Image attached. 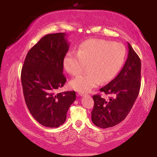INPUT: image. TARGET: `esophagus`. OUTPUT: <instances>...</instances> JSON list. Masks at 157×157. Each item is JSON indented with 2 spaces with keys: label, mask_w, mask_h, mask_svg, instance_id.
I'll return each mask as SVG.
<instances>
[{
  "label": "esophagus",
  "mask_w": 157,
  "mask_h": 157,
  "mask_svg": "<svg viewBox=\"0 0 157 157\" xmlns=\"http://www.w3.org/2000/svg\"><path fill=\"white\" fill-rule=\"evenodd\" d=\"M78 94L80 95V96H84V95H86V94H84V93H83V92H79Z\"/></svg>",
  "instance_id": "34e87169"
}]
</instances>
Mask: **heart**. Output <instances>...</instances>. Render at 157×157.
<instances>
[{
	"mask_svg": "<svg viewBox=\"0 0 157 157\" xmlns=\"http://www.w3.org/2000/svg\"><path fill=\"white\" fill-rule=\"evenodd\" d=\"M125 57V47L121 43L102 39L82 42L78 52L71 50L66 53L63 66L69 74L78 75L88 64L89 72L73 79L71 87L80 92H89L102 81L111 80L121 70Z\"/></svg>",
	"mask_w": 157,
	"mask_h": 157,
	"instance_id": "b5f03b06",
	"label": "heart"
}]
</instances>
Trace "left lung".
I'll use <instances>...</instances> for the list:
<instances>
[{"mask_svg":"<svg viewBox=\"0 0 157 157\" xmlns=\"http://www.w3.org/2000/svg\"><path fill=\"white\" fill-rule=\"evenodd\" d=\"M128 56L122 68L112 81L100 89L105 94L113 95L105 100L100 95H94V107L91 120L95 125L105 129L113 127L128 115L139 94L141 62L129 43Z\"/></svg>","mask_w":157,"mask_h":157,"instance_id":"obj_1","label":"left lung"}]
</instances>
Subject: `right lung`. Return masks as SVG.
<instances>
[{
  "instance_id": "add662e5",
  "label": "right lung",
  "mask_w": 157,
  "mask_h": 157,
  "mask_svg": "<svg viewBox=\"0 0 157 157\" xmlns=\"http://www.w3.org/2000/svg\"><path fill=\"white\" fill-rule=\"evenodd\" d=\"M66 33L44 36L29 50L21 70V84L26 105L42 125L58 127L65 123L70 106L76 99L75 91L55 94L66 79L63 59L70 43Z\"/></svg>"
}]
</instances>
